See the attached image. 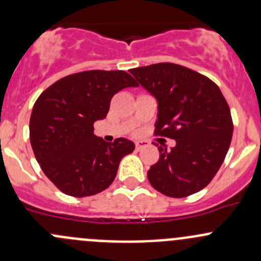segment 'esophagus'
Instances as JSON below:
<instances>
[{"label":"esophagus","instance_id":"34e87169","mask_svg":"<svg viewBox=\"0 0 261 261\" xmlns=\"http://www.w3.org/2000/svg\"><path fill=\"white\" fill-rule=\"evenodd\" d=\"M147 145H149V143H147V141H145V140H138V141H135L136 150H141V149H143V147H145V146H147Z\"/></svg>","mask_w":261,"mask_h":261}]
</instances>
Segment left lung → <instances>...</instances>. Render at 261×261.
Returning a JSON list of instances; mask_svg holds the SVG:
<instances>
[{"mask_svg":"<svg viewBox=\"0 0 261 261\" xmlns=\"http://www.w3.org/2000/svg\"><path fill=\"white\" fill-rule=\"evenodd\" d=\"M130 73L158 101L155 135L174 139L159 146L147 170L152 188L173 198L203 189L225 160L233 133L230 107L217 84L173 63L134 68Z\"/></svg>","mask_w":261,"mask_h":261,"instance_id":"1","label":"left lung"}]
</instances>
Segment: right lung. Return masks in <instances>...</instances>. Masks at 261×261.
I'll list each match as a JSON object with an SVG mask.
<instances>
[{
  "label": "right lung",
  "instance_id": "right-lung-1",
  "mask_svg": "<svg viewBox=\"0 0 261 261\" xmlns=\"http://www.w3.org/2000/svg\"><path fill=\"white\" fill-rule=\"evenodd\" d=\"M139 84L123 70H86L57 81L36 99L30 117V143L44 174L63 193L88 197L109 188L118 164L135 149L118 138L106 143L93 134L112 97Z\"/></svg>",
  "mask_w": 261,
  "mask_h": 261
}]
</instances>
